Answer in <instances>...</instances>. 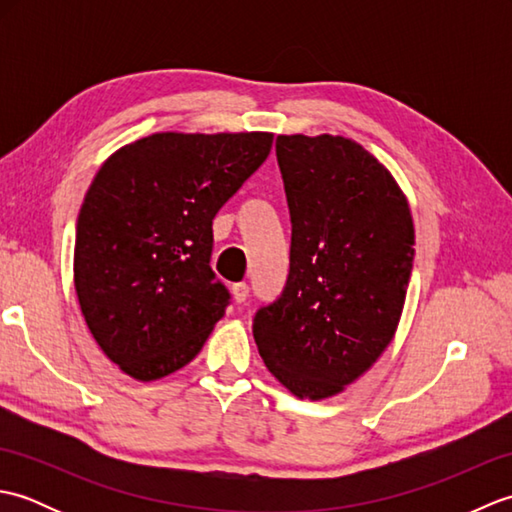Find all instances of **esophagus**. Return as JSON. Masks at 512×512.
I'll use <instances>...</instances> for the list:
<instances>
[{"instance_id": "34e87169", "label": "esophagus", "mask_w": 512, "mask_h": 512, "mask_svg": "<svg viewBox=\"0 0 512 512\" xmlns=\"http://www.w3.org/2000/svg\"><path fill=\"white\" fill-rule=\"evenodd\" d=\"M233 299L237 303H244L248 299V286L246 284H235L233 286Z\"/></svg>"}]
</instances>
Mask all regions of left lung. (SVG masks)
Returning a JSON list of instances; mask_svg holds the SVG:
<instances>
[{
	"label": "left lung",
	"mask_w": 512,
	"mask_h": 512,
	"mask_svg": "<svg viewBox=\"0 0 512 512\" xmlns=\"http://www.w3.org/2000/svg\"><path fill=\"white\" fill-rule=\"evenodd\" d=\"M292 222L290 275L255 314L268 372L301 400L341 394L394 339L413 266V217L385 165L345 136H277Z\"/></svg>",
	"instance_id": "1"
}]
</instances>
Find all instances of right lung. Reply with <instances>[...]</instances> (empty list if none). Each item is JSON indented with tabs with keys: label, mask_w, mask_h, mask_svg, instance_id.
<instances>
[{
	"label": "right lung",
	"mask_w": 512,
	"mask_h": 512,
	"mask_svg": "<svg viewBox=\"0 0 512 512\" xmlns=\"http://www.w3.org/2000/svg\"><path fill=\"white\" fill-rule=\"evenodd\" d=\"M270 132H156L96 173L76 222L74 288L96 345L140 383L189 365L228 292L213 281V217L262 167Z\"/></svg>",
	"instance_id": "add662e5"
}]
</instances>
